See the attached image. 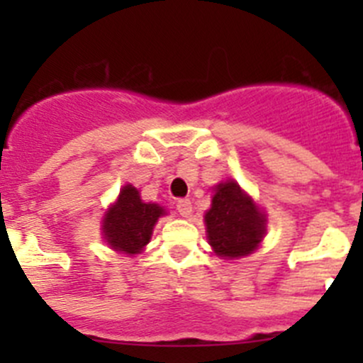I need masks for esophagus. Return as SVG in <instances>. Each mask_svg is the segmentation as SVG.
I'll use <instances>...</instances> for the list:
<instances>
[{"label":"esophagus","mask_w":363,"mask_h":363,"mask_svg":"<svg viewBox=\"0 0 363 363\" xmlns=\"http://www.w3.org/2000/svg\"><path fill=\"white\" fill-rule=\"evenodd\" d=\"M191 211H193L191 200H188V199L177 200V212L182 216V218H188V216L191 214Z\"/></svg>","instance_id":"esophagus-1"}]
</instances>
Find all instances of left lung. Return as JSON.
<instances>
[{
	"instance_id": "obj_1",
	"label": "left lung",
	"mask_w": 363,
	"mask_h": 363,
	"mask_svg": "<svg viewBox=\"0 0 363 363\" xmlns=\"http://www.w3.org/2000/svg\"><path fill=\"white\" fill-rule=\"evenodd\" d=\"M205 225L208 244L225 258L250 255L265 235V216L233 181L221 182L216 188Z\"/></svg>"
}]
</instances>
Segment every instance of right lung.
<instances>
[{"label": "right lung", "instance_id": "right-lung-1", "mask_svg": "<svg viewBox=\"0 0 363 363\" xmlns=\"http://www.w3.org/2000/svg\"><path fill=\"white\" fill-rule=\"evenodd\" d=\"M163 214V207L158 203L142 202L133 186H124L104 221L105 240L111 244L112 250L137 255L142 247L147 246L152 226Z\"/></svg>", "mask_w": 363, "mask_h": 363}]
</instances>
